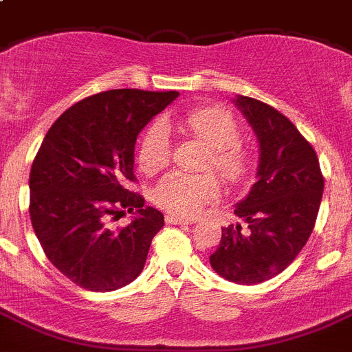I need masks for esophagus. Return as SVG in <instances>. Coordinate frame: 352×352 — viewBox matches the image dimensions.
Listing matches in <instances>:
<instances>
[{
	"label": "esophagus",
	"instance_id": "obj_1",
	"mask_svg": "<svg viewBox=\"0 0 352 352\" xmlns=\"http://www.w3.org/2000/svg\"><path fill=\"white\" fill-rule=\"evenodd\" d=\"M166 223H170V225H193V223H197V219L182 218V216H175V214H168Z\"/></svg>",
	"mask_w": 352,
	"mask_h": 352
}]
</instances>
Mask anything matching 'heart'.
Here are the masks:
<instances>
[{"label":"heart","mask_w":352,"mask_h":352,"mask_svg":"<svg viewBox=\"0 0 352 352\" xmlns=\"http://www.w3.org/2000/svg\"><path fill=\"white\" fill-rule=\"evenodd\" d=\"M182 129L209 146L204 168L214 170L227 184H243L252 173V155L241 145V127L227 109L206 106L188 111L180 120ZM138 166L155 175L172 161V138L163 122H154L138 143ZM219 180L212 173L188 175L168 173L157 184L154 200L161 209L175 216H195L204 206L219 197Z\"/></svg>","instance_id":"obj_1"}]
</instances>
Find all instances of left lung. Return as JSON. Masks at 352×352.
I'll return each instance as SVG.
<instances>
[{
	"instance_id": "left-lung-1",
	"label": "left lung",
	"mask_w": 352,
	"mask_h": 352,
	"mask_svg": "<svg viewBox=\"0 0 352 352\" xmlns=\"http://www.w3.org/2000/svg\"><path fill=\"white\" fill-rule=\"evenodd\" d=\"M261 143L258 180L234 212L248 223L221 228L210 265L235 283H261L292 264L316 227L324 177L314 146L273 106L239 96Z\"/></svg>"
}]
</instances>
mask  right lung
I'll use <instances>...</instances> for the list:
<instances>
[{
  "label": "right lung",
  "instance_id": "obj_1",
  "mask_svg": "<svg viewBox=\"0 0 352 352\" xmlns=\"http://www.w3.org/2000/svg\"><path fill=\"white\" fill-rule=\"evenodd\" d=\"M177 96L118 88L87 97L60 115L33 159V230L51 264L81 289L109 292L142 273L164 216L129 189L134 143ZM125 210L137 218L113 229Z\"/></svg>",
  "mask_w": 352,
  "mask_h": 352
}]
</instances>
